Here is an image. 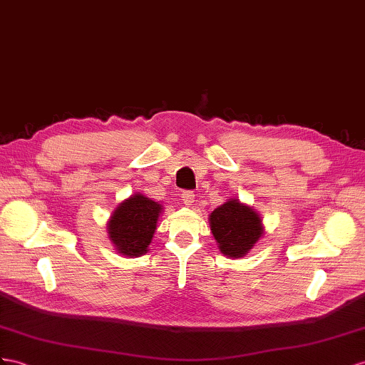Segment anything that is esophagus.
<instances>
[{"label":"esophagus","mask_w":365,"mask_h":365,"mask_svg":"<svg viewBox=\"0 0 365 365\" xmlns=\"http://www.w3.org/2000/svg\"><path fill=\"white\" fill-rule=\"evenodd\" d=\"M182 202L185 203V205H194V192L192 191H185L183 194H182Z\"/></svg>","instance_id":"1"}]
</instances>
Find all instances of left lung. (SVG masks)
Segmentation results:
<instances>
[{
  "mask_svg": "<svg viewBox=\"0 0 365 365\" xmlns=\"http://www.w3.org/2000/svg\"><path fill=\"white\" fill-rule=\"evenodd\" d=\"M210 227L220 253L239 259L247 256L264 236L262 217L239 199H228L210 214Z\"/></svg>",
  "mask_w": 365,
  "mask_h": 365,
  "instance_id": "8db88e82",
  "label": "left lung"
}]
</instances>
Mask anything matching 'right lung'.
<instances>
[{"instance_id": "add662e5", "label": "right lung", "mask_w": 365, "mask_h": 365, "mask_svg": "<svg viewBox=\"0 0 365 365\" xmlns=\"http://www.w3.org/2000/svg\"><path fill=\"white\" fill-rule=\"evenodd\" d=\"M163 205L145 194L120 202L108 220V236L118 255L138 257L148 253Z\"/></svg>"}]
</instances>
